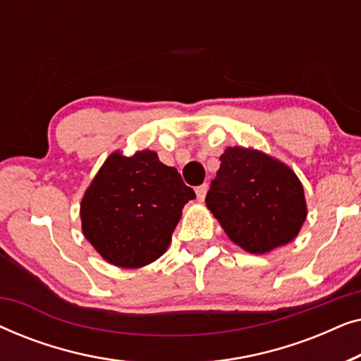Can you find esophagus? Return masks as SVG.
Wrapping results in <instances>:
<instances>
[{
  "instance_id": "34e87169",
  "label": "esophagus",
  "mask_w": 361,
  "mask_h": 361,
  "mask_svg": "<svg viewBox=\"0 0 361 361\" xmlns=\"http://www.w3.org/2000/svg\"><path fill=\"white\" fill-rule=\"evenodd\" d=\"M195 194H197V200L202 202L205 199V194H207V184H202L199 187H195Z\"/></svg>"
}]
</instances>
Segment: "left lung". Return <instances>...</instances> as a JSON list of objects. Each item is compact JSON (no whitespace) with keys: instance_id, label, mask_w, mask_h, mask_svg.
Wrapping results in <instances>:
<instances>
[{"instance_id":"1","label":"left lung","mask_w":361,"mask_h":361,"mask_svg":"<svg viewBox=\"0 0 361 361\" xmlns=\"http://www.w3.org/2000/svg\"><path fill=\"white\" fill-rule=\"evenodd\" d=\"M220 161L205 204L228 238L256 255L294 240L307 215L298 176L246 147H228Z\"/></svg>"}]
</instances>
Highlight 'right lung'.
Masks as SVG:
<instances>
[{
	"instance_id": "right-lung-1",
	"label": "right lung",
	"mask_w": 361,
	"mask_h": 361,
	"mask_svg": "<svg viewBox=\"0 0 361 361\" xmlns=\"http://www.w3.org/2000/svg\"><path fill=\"white\" fill-rule=\"evenodd\" d=\"M192 199L195 192L156 152H113L83 195V235L108 263L141 268L167 250Z\"/></svg>"
}]
</instances>
